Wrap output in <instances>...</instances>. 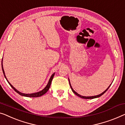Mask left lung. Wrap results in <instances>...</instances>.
<instances>
[{
	"instance_id": "1",
	"label": "left lung",
	"mask_w": 125,
	"mask_h": 125,
	"mask_svg": "<svg viewBox=\"0 0 125 125\" xmlns=\"http://www.w3.org/2000/svg\"><path fill=\"white\" fill-rule=\"evenodd\" d=\"M69 84H70V87H71V88H72V91L76 95H77L78 96H79V97H81V98H82V99H94V98H96V97H100V96H101L102 95H103V94H104L105 93V92L107 91V90H108V88H109V87L111 86V85H110V86L108 87V88H107V89H106L105 91H104V92H103V93H102L101 94H100V95H96V96H81V95H79L78 94V93H76V92L74 91V90L73 88H72V86H71V84H70V81H69Z\"/></svg>"
}]
</instances>
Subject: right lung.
Wrapping results in <instances>:
<instances>
[{
  "instance_id": "obj_1",
  "label": "right lung",
  "mask_w": 125,
  "mask_h": 125,
  "mask_svg": "<svg viewBox=\"0 0 125 125\" xmlns=\"http://www.w3.org/2000/svg\"><path fill=\"white\" fill-rule=\"evenodd\" d=\"M2 61H3V59H2ZM2 62H1V67H2V70H3V74H4V75L5 78V79H7V82H8V83L10 84V86L12 87V88H13V89L15 91L16 93H17L20 95H21V96H26V97H39V96H42L44 95V94H46L47 92L48 91V90H49V88L50 87V86H51V82H52V79H53V78L54 77V75H55V73H53V74L52 75L49 81H48V83L46 87H45L44 89L43 90H42L41 91H39L38 93H34V94H23V93H21L20 92H19V91H17V90L14 87L12 86V85L10 83V82H8V80H7L6 77H5V73H4V69H3V64H2Z\"/></svg>"
}]
</instances>
